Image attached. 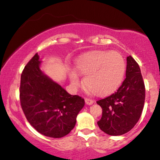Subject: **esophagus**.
I'll use <instances>...</instances> for the list:
<instances>
[{"label": "esophagus", "mask_w": 160, "mask_h": 160, "mask_svg": "<svg viewBox=\"0 0 160 160\" xmlns=\"http://www.w3.org/2000/svg\"><path fill=\"white\" fill-rule=\"evenodd\" d=\"M85 102L86 104H88V105H91V104H92L94 103V101L92 100V99H90V98H85Z\"/></svg>", "instance_id": "obj_1"}]
</instances>
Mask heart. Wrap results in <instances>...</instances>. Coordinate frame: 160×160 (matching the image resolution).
<instances>
[{"label":"heart","instance_id":"1","mask_svg":"<svg viewBox=\"0 0 160 160\" xmlns=\"http://www.w3.org/2000/svg\"><path fill=\"white\" fill-rule=\"evenodd\" d=\"M77 69L84 75V84L95 95H106L118 89L123 79L126 62L120 53L95 50L80 58ZM70 80L74 87L81 83L76 71L69 74Z\"/></svg>","mask_w":160,"mask_h":160}]
</instances>
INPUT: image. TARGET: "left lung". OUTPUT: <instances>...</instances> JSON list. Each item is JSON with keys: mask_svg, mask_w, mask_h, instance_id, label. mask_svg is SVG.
<instances>
[{"mask_svg": "<svg viewBox=\"0 0 160 160\" xmlns=\"http://www.w3.org/2000/svg\"><path fill=\"white\" fill-rule=\"evenodd\" d=\"M126 79L116 92L97 104L102 108L98 121L102 131L109 135H121L132 128L140 119L145 100V86L138 64L128 56Z\"/></svg>", "mask_w": 160, "mask_h": 160, "instance_id": "1", "label": "left lung"}]
</instances>
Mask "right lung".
I'll return each instance as SVG.
<instances>
[{
	"label": "right lung",
	"instance_id": "add662e5",
	"mask_svg": "<svg viewBox=\"0 0 160 160\" xmlns=\"http://www.w3.org/2000/svg\"><path fill=\"white\" fill-rule=\"evenodd\" d=\"M36 53L21 75L19 98L29 123L45 136L58 138L70 133L85 101L71 95L43 74Z\"/></svg>",
	"mask_w": 160,
	"mask_h": 160
}]
</instances>
